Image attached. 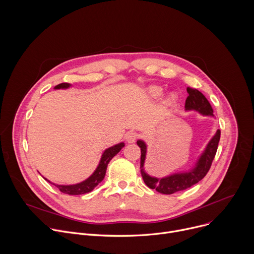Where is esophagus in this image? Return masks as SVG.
<instances>
[{"instance_id": "34e87169", "label": "esophagus", "mask_w": 254, "mask_h": 254, "mask_svg": "<svg viewBox=\"0 0 254 254\" xmlns=\"http://www.w3.org/2000/svg\"><path fill=\"white\" fill-rule=\"evenodd\" d=\"M137 137V134L134 131H128L126 134V139L127 142H134Z\"/></svg>"}]
</instances>
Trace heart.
I'll use <instances>...</instances> for the list:
<instances>
[{"label": "heart", "mask_w": 254, "mask_h": 254, "mask_svg": "<svg viewBox=\"0 0 254 254\" xmlns=\"http://www.w3.org/2000/svg\"><path fill=\"white\" fill-rule=\"evenodd\" d=\"M149 93H150V95H151L152 97L157 98V97H160V96L163 94V89H162L161 87H159V86H153V87H151V88L149 89ZM174 99H175L174 96H171V97H170V100H171V101L174 100Z\"/></svg>", "instance_id": "1"}]
</instances>
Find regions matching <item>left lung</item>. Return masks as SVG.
Wrapping results in <instances>:
<instances>
[{"instance_id": "obj_1", "label": "left lung", "mask_w": 254, "mask_h": 254, "mask_svg": "<svg viewBox=\"0 0 254 254\" xmlns=\"http://www.w3.org/2000/svg\"><path fill=\"white\" fill-rule=\"evenodd\" d=\"M188 96L186 99L185 107L187 111L196 110L202 115L205 116H213V108L208 101V99L204 96L202 92L194 88H187ZM220 129L216 131L215 135L209 141L208 146L198 161L197 166L189 173H182V174H175L163 179H157L150 177L143 172L141 169V176L146 185L151 189H156L159 193L165 195H171L179 191L186 190L193 185L197 184L199 181H201L209 172L212 162L215 158L217 148H218V143L220 139ZM137 146L140 148V168L143 167L144 159H146L147 153V146L144 144L142 140L136 141Z\"/></svg>"}]
</instances>
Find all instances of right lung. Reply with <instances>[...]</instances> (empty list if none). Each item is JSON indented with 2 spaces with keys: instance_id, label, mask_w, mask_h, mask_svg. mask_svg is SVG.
<instances>
[{
  "instance_id": "obj_1",
  "label": "right lung",
  "mask_w": 254,
  "mask_h": 254,
  "mask_svg": "<svg viewBox=\"0 0 254 254\" xmlns=\"http://www.w3.org/2000/svg\"><path fill=\"white\" fill-rule=\"evenodd\" d=\"M70 84L68 83H60L58 85L55 86L56 89L59 88H67L69 87ZM125 146L124 142H121L119 144H116V146L107 149L104 151L100 163L97 167V169L95 170V172L83 182L76 184V185H69V186H63V185H55L53 184L56 188H58L60 190V192L64 193V194H68V195H81V194H85V193H89L91 192L100 182L103 180L105 173H106V168L110 161L122 150V148ZM47 180V179H45ZM48 181V180H47ZM49 183H51L50 181H48ZM52 184V183H51Z\"/></svg>"
}]
</instances>
